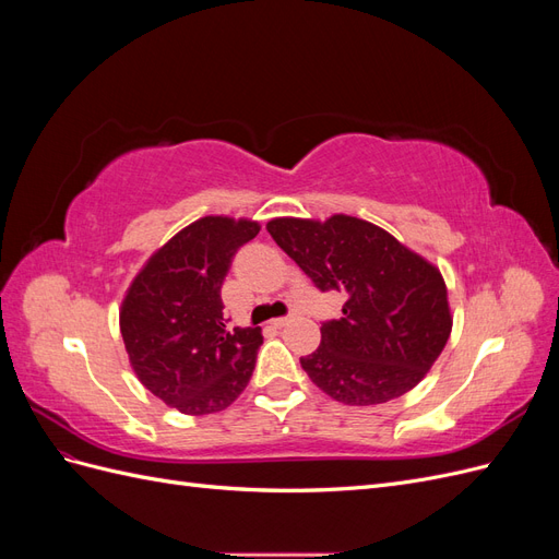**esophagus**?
Returning a JSON list of instances; mask_svg holds the SVG:
<instances>
[{
  "label": "esophagus",
  "mask_w": 559,
  "mask_h": 559,
  "mask_svg": "<svg viewBox=\"0 0 559 559\" xmlns=\"http://www.w3.org/2000/svg\"><path fill=\"white\" fill-rule=\"evenodd\" d=\"M286 321H289V319H286V317H277V319L270 321V326H273V329H282V326L286 324Z\"/></svg>",
  "instance_id": "1"
}]
</instances>
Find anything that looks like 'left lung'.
<instances>
[{
	"mask_svg": "<svg viewBox=\"0 0 559 559\" xmlns=\"http://www.w3.org/2000/svg\"><path fill=\"white\" fill-rule=\"evenodd\" d=\"M265 228L317 289L347 296L343 317L321 324L319 347L300 359L321 392L345 405H378L417 386L452 331L441 270L349 214L280 216Z\"/></svg>",
	"mask_w": 559,
	"mask_h": 559,
	"instance_id": "obj_1",
	"label": "left lung"
}]
</instances>
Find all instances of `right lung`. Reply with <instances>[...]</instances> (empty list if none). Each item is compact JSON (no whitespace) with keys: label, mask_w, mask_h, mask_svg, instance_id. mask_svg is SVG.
I'll list each match as a JSON object with an SVG mask.
<instances>
[{"label":"right lung","mask_w":559,"mask_h":559,"mask_svg":"<svg viewBox=\"0 0 559 559\" xmlns=\"http://www.w3.org/2000/svg\"><path fill=\"white\" fill-rule=\"evenodd\" d=\"M259 230L251 218L202 216L151 253L123 296L118 324L134 376L183 415L226 411L257 366L261 329H226L222 284Z\"/></svg>","instance_id":"add662e5"}]
</instances>
